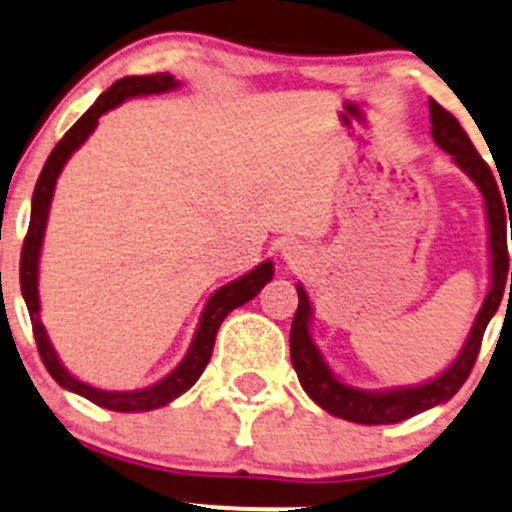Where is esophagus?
<instances>
[{
	"label": "esophagus",
	"instance_id": "1",
	"mask_svg": "<svg viewBox=\"0 0 512 512\" xmlns=\"http://www.w3.org/2000/svg\"><path fill=\"white\" fill-rule=\"evenodd\" d=\"M281 256H284L289 264H299V261L304 259V246H301V243H296V241L284 243V246H281Z\"/></svg>",
	"mask_w": 512,
	"mask_h": 512
}]
</instances>
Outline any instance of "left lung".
Returning <instances> with one entry per match:
<instances>
[{
	"label": "left lung",
	"instance_id": "obj_1",
	"mask_svg": "<svg viewBox=\"0 0 512 512\" xmlns=\"http://www.w3.org/2000/svg\"><path fill=\"white\" fill-rule=\"evenodd\" d=\"M430 123L435 143L445 153H450L452 160L475 180V186L480 188L485 198V211H488L490 223V251H493V286H490L488 296L483 301V309L478 311V319L472 324L470 337H467L465 347L457 354L455 362L440 377L432 379V382L420 384V387L389 389V392H367V389L349 387V384L339 382L334 377L332 369L326 367V362L321 359L316 344L311 342L309 296H306L301 286H296V291H299V309H296L294 321H291L289 342L291 364H294L296 374H299L301 387L326 412H332L334 417H342V420L359 422V425H392V422H402L407 417H415L420 412L430 410V407L447 402L465 384L472 367H475L480 344H483L485 326H488V321L498 311L500 299H503L505 289H508V276L512 291V271H508L510 256L508 243H505V191L500 193L498 180L493 178V170L480 158V153L470 143L460 123L435 100H430ZM505 203H508V198H505Z\"/></svg>",
	"mask_w": 512,
	"mask_h": 512
}]
</instances>
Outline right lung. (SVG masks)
Returning <instances> with one entry per match:
<instances>
[{"mask_svg":"<svg viewBox=\"0 0 512 512\" xmlns=\"http://www.w3.org/2000/svg\"><path fill=\"white\" fill-rule=\"evenodd\" d=\"M178 87V80L168 72H155V75H140V77H123V80L115 82L113 87H107L100 97L95 100V105L72 125L65 133V138L55 145V150L47 158L45 168H42L40 178H37V186H34L32 196V216H29V228L27 236L22 243V259H19V284H22V296L27 301L29 319H32V332L34 342H37V352H40L42 362H45L47 372L52 374L60 387L70 389V392L82 394L85 399L95 402V405L105 407V410L115 412H145V410H158V407L168 405L175 397L191 389L198 382V377L206 369L208 359H211L213 342H216L218 326L226 319L228 311H233L236 306L246 304L253 296L259 294L266 284L274 276V264L266 261V264L256 266L253 271H248L241 279L231 281L228 286L218 289L216 294L208 299L206 309H203L201 324H198V332L193 337L191 349H188L186 359L173 369L165 379H160L158 384L148 389H138V392H105V389H95L90 384L80 382V379L72 377L65 367L57 359L55 349H52L50 339H47L45 326L40 321V294H37V266H40V248L42 238H45V226H47V213H50L52 193H55V183L60 170L65 168L67 158L90 138L92 130L97 128V120L100 115H105L107 110H113L115 105H120L128 97L138 95H153V92H168Z\"/></svg>","mask_w":512,"mask_h":512,"instance_id":"right-lung-1","label":"right lung"}]
</instances>
